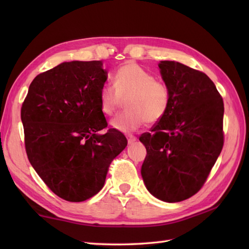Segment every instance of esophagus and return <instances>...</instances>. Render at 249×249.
I'll use <instances>...</instances> for the list:
<instances>
[{
  "label": "esophagus",
  "instance_id": "obj_1",
  "mask_svg": "<svg viewBox=\"0 0 249 249\" xmlns=\"http://www.w3.org/2000/svg\"><path fill=\"white\" fill-rule=\"evenodd\" d=\"M137 140V138L135 136H133V135H128L127 136V141H128V143L129 144H131V143H134V142Z\"/></svg>",
  "mask_w": 249,
  "mask_h": 249
}]
</instances>
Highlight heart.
<instances>
[{"instance_id":"heart-1","label":"heart","mask_w":249,"mask_h":249,"mask_svg":"<svg viewBox=\"0 0 249 249\" xmlns=\"http://www.w3.org/2000/svg\"><path fill=\"white\" fill-rule=\"evenodd\" d=\"M113 86H104L99 92V106L106 115L114 114L127 102V110L111 121L112 127L123 133L140 128L147 121L155 124L170 108L171 91L168 84L146 71L135 62H127L116 71Z\"/></svg>"}]
</instances>
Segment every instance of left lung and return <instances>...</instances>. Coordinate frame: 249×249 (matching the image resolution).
Wrapping results in <instances>:
<instances>
[{
  "mask_svg": "<svg viewBox=\"0 0 249 249\" xmlns=\"http://www.w3.org/2000/svg\"><path fill=\"white\" fill-rule=\"evenodd\" d=\"M160 70L171 91L163 119L139 140L146 149L141 174L147 190L179 202L203 186L224 145V102L204 72L174 61Z\"/></svg>",
  "mask_w": 249,
  "mask_h": 249,
  "instance_id": "8db88e82",
  "label": "left lung"
}]
</instances>
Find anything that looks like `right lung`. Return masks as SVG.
Returning <instances> with one entry per match:
<instances>
[{
	"instance_id": "right-lung-1",
	"label": "right lung",
	"mask_w": 249,
	"mask_h": 249,
	"mask_svg": "<svg viewBox=\"0 0 249 249\" xmlns=\"http://www.w3.org/2000/svg\"><path fill=\"white\" fill-rule=\"evenodd\" d=\"M102 61H72L37 75L21 107L26 155L56 196L81 202L103 188L127 139L109 128L99 106Z\"/></svg>"
}]
</instances>
